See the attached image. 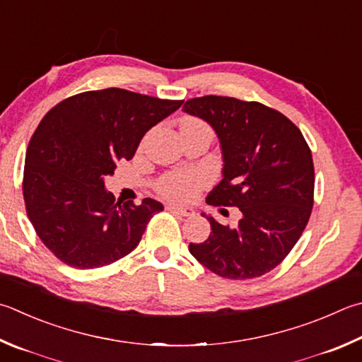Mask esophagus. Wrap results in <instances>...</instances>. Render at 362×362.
Masks as SVG:
<instances>
[{"label": "esophagus", "instance_id": "obj_1", "mask_svg": "<svg viewBox=\"0 0 362 362\" xmlns=\"http://www.w3.org/2000/svg\"><path fill=\"white\" fill-rule=\"evenodd\" d=\"M168 210L174 214H179L182 216H193L194 215V210L192 207H182V206H168Z\"/></svg>", "mask_w": 362, "mask_h": 362}]
</instances>
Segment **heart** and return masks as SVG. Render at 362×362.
Returning <instances> with one entry per match:
<instances>
[{
	"label": "heart",
	"instance_id": "1",
	"mask_svg": "<svg viewBox=\"0 0 362 362\" xmlns=\"http://www.w3.org/2000/svg\"><path fill=\"white\" fill-rule=\"evenodd\" d=\"M185 124H204L196 118H185L182 122V127ZM206 185V177L194 170H177V173H169L163 175L156 182V189L164 198L187 202L194 199L199 194L201 189Z\"/></svg>",
	"mask_w": 362,
	"mask_h": 362
}]
</instances>
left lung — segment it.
I'll return each mask as SVG.
<instances>
[{
  "label": "left lung",
  "mask_w": 362,
  "mask_h": 362,
  "mask_svg": "<svg viewBox=\"0 0 362 362\" xmlns=\"http://www.w3.org/2000/svg\"><path fill=\"white\" fill-rule=\"evenodd\" d=\"M183 112L207 122L220 141L223 179L206 201L242 212L235 228L202 214L212 231L189 253L223 279L261 277L286 258L310 218V148L290 118L256 101L209 95L188 100Z\"/></svg>",
  "instance_id": "8db88e82"
}]
</instances>
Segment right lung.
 Returning a JSON list of instances; mask_svg holds the SVG:
<instances>
[{"mask_svg":"<svg viewBox=\"0 0 362 362\" xmlns=\"http://www.w3.org/2000/svg\"><path fill=\"white\" fill-rule=\"evenodd\" d=\"M182 103L106 88L71 96L45 114L26 148L23 199L39 239L64 264L103 267L139 244L163 204L115 202L104 179Z\"/></svg>","mask_w":362,"mask_h":362,"instance_id":"obj_1","label":"right lung"}]
</instances>
